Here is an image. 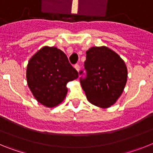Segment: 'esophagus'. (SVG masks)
Listing matches in <instances>:
<instances>
[{
    "instance_id": "1",
    "label": "esophagus",
    "mask_w": 153,
    "mask_h": 153,
    "mask_svg": "<svg viewBox=\"0 0 153 153\" xmlns=\"http://www.w3.org/2000/svg\"><path fill=\"white\" fill-rule=\"evenodd\" d=\"M74 68L77 70V71H79V64H75V65H74Z\"/></svg>"
}]
</instances>
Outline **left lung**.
<instances>
[{
	"label": "left lung",
	"mask_w": 153,
	"mask_h": 153,
	"mask_svg": "<svg viewBox=\"0 0 153 153\" xmlns=\"http://www.w3.org/2000/svg\"><path fill=\"white\" fill-rule=\"evenodd\" d=\"M84 67L86 77L80 78V83L89 102L103 109L113 106L126 84L128 73L123 60L105 46L93 47L86 51Z\"/></svg>",
	"instance_id": "1"
}]
</instances>
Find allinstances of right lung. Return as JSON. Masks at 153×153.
<instances>
[{
	"mask_svg": "<svg viewBox=\"0 0 153 153\" xmlns=\"http://www.w3.org/2000/svg\"><path fill=\"white\" fill-rule=\"evenodd\" d=\"M26 76L34 98L49 108L63 102L67 93V83L79 76L67 55L56 47L48 46L42 47L30 59Z\"/></svg>",
	"mask_w": 153,
	"mask_h": 153,
	"instance_id": "obj_1",
	"label": "right lung"
}]
</instances>
